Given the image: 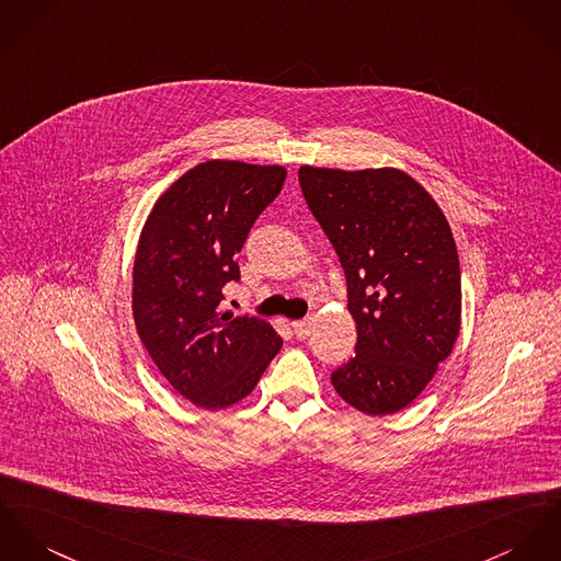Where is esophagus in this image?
Listing matches in <instances>:
<instances>
[{"label":"esophagus","mask_w":561,"mask_h":561,"mask_svg":"<svg viewBox=\"0 0 561 561\" xmlns=\"http://www.w3.org/2000/svg\"><path fill=\"white\" fill-rule=\"evenodd\" d=\"M293 331H295V335H297L299 340H307V337L311 335V331H313V322H311V318H305V320H297V322H293Z\"/></svg>","instance_id":"obj_1"}]
</instances>
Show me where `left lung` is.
<instances>
[{
	"mask_svg": "<svg viewBox=\"0 0 561 561\" xmlns=\"http://www.w3.org/2000/svg\"><path fill=\"white\" fill-rule=\"evenodd\" d=\"M299 183L344 266L354 356L331 374L352 408L385 416L410 405L461 329V271L430 192L397 169L301 167Z\"/></svg>",
	"mask_w": 561,
	"mask_h": 561,
	"instance_id": "left-lung-1",
	"label": "left lung"
}]
</instances>
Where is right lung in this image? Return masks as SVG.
Returning <instances> with one entry per match:
<instances>
[{
    "label": "right lung",
    "mask_w": 561,
    "mask_h": 561,
    "mask_svg": "<svg viewBox=\"0 0 561 561\" xmlns=\"http://www.w3.org/2000/svg\"><path fill=\"white\" fill-rule=\"evenodd\" d=\"M284 181V167L209 160L181 174L142 226L136 331L171 387L198 408L248 397L284 344L268 322L219 309L221 288L241 277L237 254Z\"/></svg>",
    "instance_id": "obj_1"
}]
</instances>
